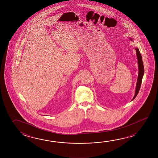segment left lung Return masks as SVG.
Listing matches in <instances>:
<instances>
[{
	"mask_svg": "<svg viewBox=\"0 0 158 158\" xmlns=\"http://www.w3.org/2000/svg\"><path fill=\"white\" fill-rule=\"evenodd\" d=\"M130 40H132V38H129ZM136 50V53H137V56L138 65V75L137 81L136 84V87H135V94H134V97L132 99L131 101L134 100V98L137 97L138 93L139 91L140 87H141V83H142V78L144 74V67H143V64L142 61V59L141 56V53L139 51V49L138 48H135Z\"/></svg>",
	"mask_w": 158,
	"mask_h": 158,
	"instance_id": "obj_1",
	"label": "left lung"
}]
</instances>
